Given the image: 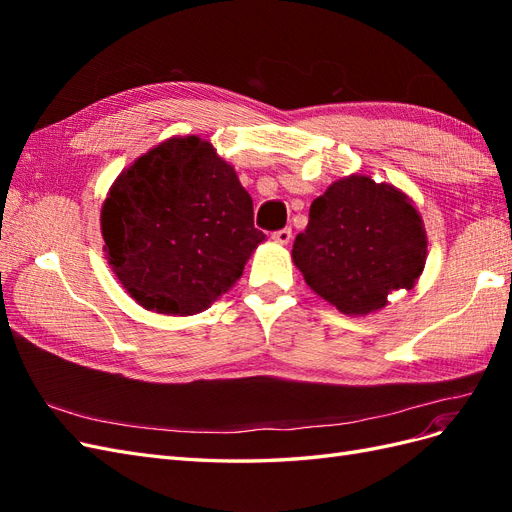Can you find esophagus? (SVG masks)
Wrapping results in <instances>:
<instances>
[{
    "label": "esophagus",
    "instance_id": "34e87169",
    "mask_svg": "<svg viewBox=\"0 0 512 512\" xmlns=\"http://www.w3.org/2000/svg\"><path fill=\"white\" fill-rule=\"evenodd\" d=\"M271 237H273V241L286 245V243H290V239H292V228H280V230H275Z\"/></svg>",
    "mask_w": 512,
    "mask_h": 512
}]
</instances>
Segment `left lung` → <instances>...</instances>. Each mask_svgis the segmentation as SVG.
Listing matches in <instances>:
<instances>
[{
    "label": "left lung",
    "mask_w": 512,
    "mask_h": 512,
    "mask_svg": "<svg viewBox=\"0 0 512 512\" xmlns=\"http://www.w3.org/2000/svg\"><path fill=\"white\" fill-rule=\"evenodd\" d=\"M427 258L421 215L393 185L352 175L309 207L292 260L307 286L344 314H369L410 290Z\"/></svg>",
    "instance_id": "1"
}]
</instances>
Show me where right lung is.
I'll return each mask as SVG.
<instances>
[{
    "instance_id": "add662e5",
    "label": "right lung",
    "mask_w": 512,
    "mask_h": 512,
    "mask_svg": "<svg viewBox=\"0 0 512 512\" xmlns=\"http://www.w3.org/2000/svg\"><path fill=\"white\" fill-rule=\"evenodd\" d=\"M108 265L143 307L190 316L235 284L265 232L235 168L198 136L123 170L102 207Z\"/></svg>"
}]
</instances>
